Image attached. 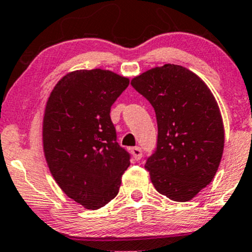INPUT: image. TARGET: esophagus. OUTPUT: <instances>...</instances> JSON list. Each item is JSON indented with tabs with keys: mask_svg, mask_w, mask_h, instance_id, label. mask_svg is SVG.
<instances>
[{
	"mask_svg": "<svg viewBox=\"0 0 252 252\" xmlns=\"http://www.w3.org/2000/svg\"><path fill=\"white\" fill-rule=\"evenodd\" d=\"M131 154L134 157L135 160H140L141 157H142V149L140 147H134L131 148Z\"/></svg>",
	"mask_w": 252,
	"mask_h": 252,
	"instance_id": "1",
	"label": "esophagus"
}]
</instances>
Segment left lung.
<instances>
[{"mask_svg": "<svg viewBox=\"0 0 252 252\" xmlns=\"http://www.w3.org/2000/svg\"><path fill=\"white\" fill-rule=\"evenodd\" d=\"M131 86L157 116V148L145 165L152 183L170 200L190 201L213 181L222 157L225 134L214 95L196 74L177 64L147 70Z\"/></svg>", "mask_w": 252, "mask_h": 252, "instance_id": "1", "label": "left lung"}]
</instances>
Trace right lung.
I'll use <instances>...</instances> for the list:
<instances>
[{
	"label": "right lung",
	"instance_id": "1",
	"mask_svg": "<svg viewBox=\"0 0 252 252\" xmlns=\"http://www.w3.org/2000/svg\"><path fill=\"white\" fill-rule=\"evenodd\" d=\"M129 86L110 70L71 71L52 90L43 146L52 177L68 197L99 209L116 197L130 154L117 142L110 111Z\"/></svg>",
	"mask_w": 252,
	"mask_h": 252
}]
</instances>
